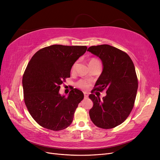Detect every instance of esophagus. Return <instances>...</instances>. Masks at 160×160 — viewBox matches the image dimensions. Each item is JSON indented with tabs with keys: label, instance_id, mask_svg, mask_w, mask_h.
I'll return each instance as SVG.
<instances>
[{
	"label": "esophagus",
	"instance_id": "obj_1",
	"mask_svg": "<svg viewBox=\"0 0 160 160\" xmlns=\"http://www.w3.org/2000/svg\"><path fill=\"white\" fill-rule=\"evenodd\" d=\"M84 97H85V98H88V93H86V92H84Z\"/></svg>",
	"mask_w": 160,
	"mask_h": 160
}]
</instances>
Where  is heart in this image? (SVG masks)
<instances>
[{
    "mask_svg": "<svg viewBox=\"0 0 160 160\" xmlns=\"http://www.w3.org/2000/svg\"><path fill=\"white\" fill-rule=\"evenodd\" d=\"M94 61H98V60L95 59H91L89 62H94ZM75 67H76V63H74L72 66V71H73L75 69ZM76 85L79 88L81 89H88L89 88V87L90 85V82L88 80H85V79H82V80H79V81L77 82Z\"/></svg>",
    "mask_w": 160,
    "mask_h": 160,
    "instance_id": "obj_1",
    "label": "heart"
}]
</instances>
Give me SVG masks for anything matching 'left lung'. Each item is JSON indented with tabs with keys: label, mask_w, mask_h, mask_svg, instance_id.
Returning a JSON list of instances; mask_svg holds the SVG:
<instances>
[{
	"label": "left lung",
	"mask_w": 160,
	"mask_h": 160,
	"mask_svg": "<svg viewBox=\"0 0 160 160\" xmlns=\"http://www.w3.org/2000/svg\"><path fill=\"white\" fill-rule=\"evenodd\" d=\"M88 51L98 57L103 64L96 88L91 92L106 90L101 99L99 96L89 95L93 103L90 118L100 128H113L128 118L133 108L138 88L133 62L126 52L109 45L91 46Z\"/></svg>",
	"instance_id": "1"
}]
</instances>
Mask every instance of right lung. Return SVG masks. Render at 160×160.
Masks as SVG:
<instances>
[{"instance_id":"add662e5","label":"right lung","mask_w":160,"mask_h":160,"mask_svg":"<svg viewBox=\"0 0 160 160\" xmlns=\"http://www.w3.org/2000/svg\"><path fill=\"white\" fill-rule=\"evenodd\" d=\"M87 49L53 45L38 51L28 63L22 77L24 99L28 112L41 126L59 131L72 123L84 95L75 88L67 97L61 95L60 85L70 77L72 65Z\"/></svg>"}]
</instances>
